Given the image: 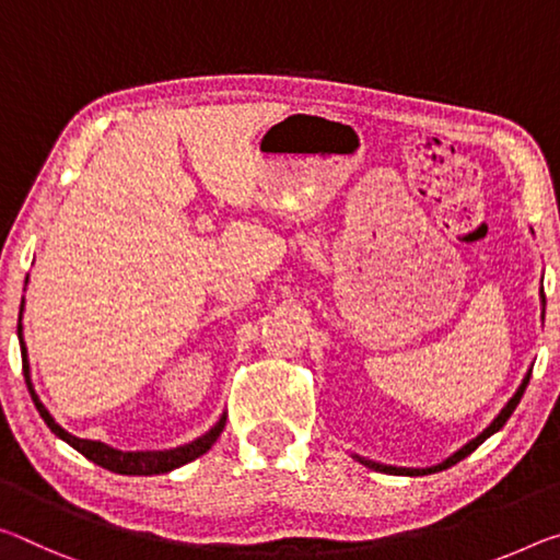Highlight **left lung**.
Wrapping results in <instances>:
<instances>
[{
	"instance_id": "1",
	"label": "left lung",
	"mask_w": 560,
	"mask_h": 560,
	"mask_svg": "<svg viewBox=\"0 0 560 560\" xmlns=\"http://www.w3.org/2000/svg\"><path fill=\"white\" fill-rule=\"evenodd\" d=\"M540 299H544V304H546V294L544 291H540ZM528 381H530V374H526V378H523V384L518 386V392L513 394V398L509 404L503 406V411L495 416L493 419V423L488 425V429L483 431V433H478V436L474 439V441H468L464 448H458L454 456L451 458H446L443 460V464H439V466H431V468H396V466H381V464H374V460H366V458H359L363 466H369V468H376V471H384V474H406V476H425V474H436V471H443V468H448V466H454V464H458L460 458H466L468 454H474V451L481 446V443L488 439V436H493L495 431H501L503 425H505V421L511 419V413L516 411V406H518V401H521V396H523V392H526V386H528Z\"/></svg>"
}]
</instances>
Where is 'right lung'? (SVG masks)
I'll return each mask as SVG.
<instances>
[{"label":"right lung","instance_id":"add662e5","mask_svg":"<svg viewBox=\"0 0 560 560\" xmlns=\"http://www.w3.org/2000/svg\"><path fill=\"white\" fill-rule=\"evenodd\" d=\"M16 334H20V346H22V371H24L26 388H30L32 401H34V406H37V411L44 419V423H47L51 433H57L61 441H67L69 446L77 448L79 454L86 456L89 460H94L96 466L106 468V471H114L121 476H154V474L174 471V468H179L184 464H189V460L207 454V451L214 446V441L221 436V431H224L226 416H221L214 429L203 433L201 439L186 443V446L172 448V451H117V448L106 446V443H102V441L77 439L69 431L61 429L55 419H51L47 408H44V404L39 401V396L34 394L32 381H30V361H26V346L22 341V312H20V326H16Z\"/></svg>","mask_w":560,"mask_h":560}]
</instances>
